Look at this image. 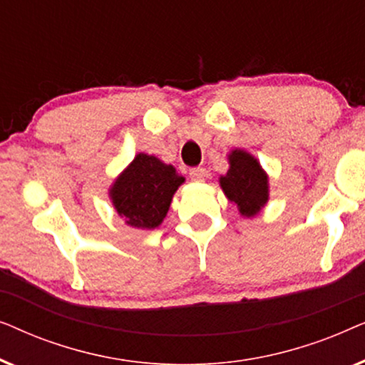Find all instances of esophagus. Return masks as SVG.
Masks as SVG:
<instances>
[{
	"label": "esophagus",
	"mask_w": 365,
	"mask_h": 365,
	"mask_svg": "<svg viewBox=\"0 0 365 365\" xmlns=\"http://www.w3.org/2000/svg\"><path fill=\"white\" fill-rule=\"evenodd\" d=\"M189 176H191V179L192 181H204V179H206V176H207V171L204 168H192L191 171H189Z\"/></svg>",
	"instance_id": "obj_1"
}]
</instances>
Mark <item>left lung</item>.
<instances>
[{"mask_svg":"<svg viewBox=\"0 0 365 365\" xmlns=\"http://www.w3.org/2000/svg\"><path fill=\"white\" fill-rule=\"evenodd\" d=\"M229 169L219 178L224 196L237 206L242 217H256L269 201V176L261 163L244 149L227 154Z\"/></svg>","mask_w":365,"mask_h":365,"instance_id":"1","label":"left lung"}]
</instances>
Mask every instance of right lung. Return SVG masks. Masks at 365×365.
<instances>
[{
  "instance_id": "right-lung-1",
  "label": "right lung",
  "mask_w": 365,
  "mask_h": 365,
  "mask_svg": "<svg viewBox=\"0 0 365 365\" xmlns=\"http://www.w3.org/2000/svg\"><path fill=\"white\" fill-rule=\"evenodd\" d=\"M186 181L173 164L139 153L109 187L118 216L134 229H156L166 217L174 192Z\"/></svg>"
}]
</instances>
